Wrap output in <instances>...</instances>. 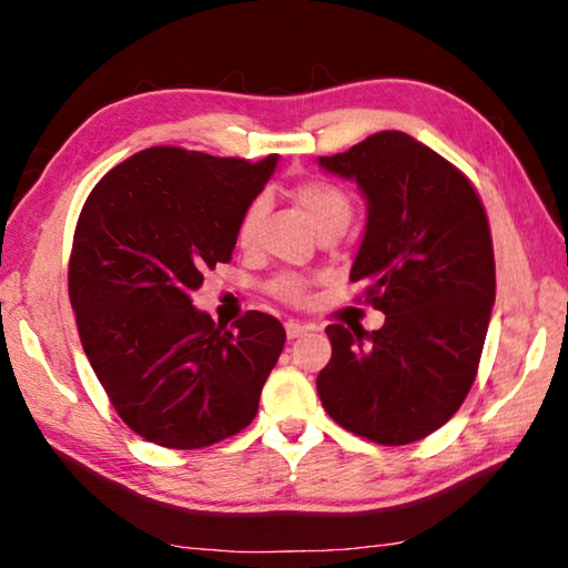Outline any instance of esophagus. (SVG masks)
Listing matches in <instances>:
<instances>
[{"label":"esophagus","instance_id":"34e87169","mask_svg":"<svg viewBox=\"0 0 568 568\" xmlns=\"http://www.w3.org/2000/svg\"><path fill=\"white\" fill-rule=\"evenodd\" d=\"M307 331H311V325H305V323H297V321H287V323H285V335H287V341L301 338V335H305Z\"/></svg>","mask_w":568,"mask_h":568}]
</instances>
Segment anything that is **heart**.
Returning a JSON list of instances; mask_svg holds the SVG:
<instances>
[{
  "label": "heart",
  "mask_w": 568,
  "mask_h": 568,
  "mask_svg": "<svg viewBox=\"0 0 568 568\" xmlns=\"http://www.w3.org/2000/svg\"><path fill=\"white\" fill-rule=\"evenodd\" d=\"M293 200L301 205V210L321 235L343 233V230L348 227V223L353 220L351 195L343 187L333 185V182H328V180L307 178V180L295 182ZM263 215H265V200L255 197L237 220V243L243 247L253 245ZM307 285H311V281H305V277L295 275V273H283V275H277L275 281H271L267 291H271L277 301H283L287 305H301L307 297Z\"/></svg>",
  "instance_id": "b5f03b06"
}]
</instances>
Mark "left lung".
Instances as JSON below:
<instances>
[{"label":"left lung","instance_id":"8db88e82","mask_svg":"<svg viewBox=\"0 0 568 568\" xmlns=\"http://www.w3.org/2000/svg\"><path fill=\"white\" fill-rule=\"evenodd\" d=\"M321 165L353 178L368 225L351 283L386 313L381 331L333 323L318 373L328 416L381 446L434 434L474 386L496 301L491 227L464 172L406 132L386 130Z\"/></svg>","mask_w":568,"mask_h":568}]
</instances>
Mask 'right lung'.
Here are the masks:
<instances>
[{
    "mask_svg": "<svg viewBox=\"0 0 568 568\" xmlns=\"http://www.w3.org/2000/svg\"><path fill=\"white\" fill-rule=\"evenodd\" d=\"M275 165L150 148L84 200L67 273L77 331L112 408L150 444L207 448L255 418L285 328L247 311L227 331L190 295L233 257L237 220Z\"/></svg>",
    "mask_w": 568,
    "mask_h": 568,
    "instance_id": "add662e5",
    "label": "right lung"
}]
</instances>
